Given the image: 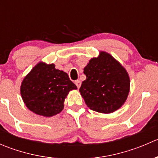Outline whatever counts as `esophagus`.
Here are the masks:
<instances>
[{
	"instance_id": "esophagus-1",
	"label": "esophagus",
	"mask_w": 158,
	"mask_h": 158,
	"mask_svg": "<svg viewBox=\"0 0 158 158\" xmlns=\"http://www.w3.org/2000/svg\"><path fill=\"white\" fill-rule=\"evenodd\" d=\"M75 84H76V85L77 88L79 89V87L81 86V84H82V82H81L80 80H76V82H75Z\"/></svg>"
}]
</instances>
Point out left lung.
<instances>
[{
	"mask_svg": "<svg viewBox=\"0 0 158 158\" xmlns=\"http://www.w3.org/2000/svg\"><path fill=\"white\" fill-rule=\"evenodd\" d=\"M86 79L79 89L91 110L110 114L119 109L130 91V78L125 68L111 54L100 51L84 68Z\"/></svg>",
	"mask_w": 158,
	"mask_h": 158,
	"instance_id": "1",
	"label": "left lung"
}]
</instances>
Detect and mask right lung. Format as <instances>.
Here are the masks:
<instances>
[{
	"label": "right lung",
	"instance_id": "right-lung-1",
	"mask_svg": "<svg viewBox=\"0 0 158 158\" xmlns=\"http://www.w3.org/2000/svg\"><path fill=\"white\" fill-rule=\"evenodd\" d=\"M77 89L66 73L53 63L39 62L23 78L20 95L27 109L38 115L52 117L63 111L70 91Z\"/></svg>",
	"mask_w": 158,
	"mask_h": 158
}]
</instances>
